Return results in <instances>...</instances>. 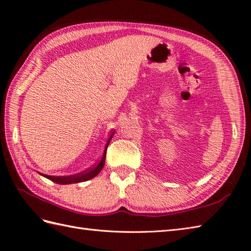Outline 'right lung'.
I'll use <instances>...</instances> for the list:
<instances>
[{"mask_svg": "<svg viewBox=\"0 0 251 251\" xmlns=\"http://www.w3.org/2000/svg\"><path fill=\"white\" fill-rule=\"evenodd\" d=\"M115 134V132H112L110 137L105 143V147H104V151H103V154L102 157L100 159V161L98 162V164L92 170L90 171H86V172H82L80 174H76V175H71V176H50V175H45L42 173H39L40 175H42L43 177L47 178L49 180H51L52 182H55L57 184H72V183H78V182H83V181H88L90 179H92L94 177H96L98 174L101 172V170L103 169L104 166V160H105V154H107V149L109 147V143L112 139V137Z\"/></svg>", "mask_w": 251, "mask_h": 251, "instance_id": "right-lung-1", "label": "right lung"}]
</instances>
